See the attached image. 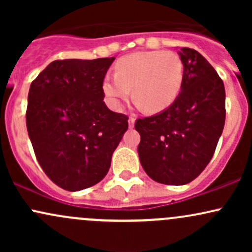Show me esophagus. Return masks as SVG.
Segmentation results:
<instances>
[{
  "label": "esophagus",
  "instance_id": "34e87169",
  "mask_svg": "<svg viewBox=\"0 0 252 252\" xmlns=\"http://www.w3.org/2000/svg\"><path fill=\"white\" fill-rule=\"evenodd\" d=\"M128 126H129L130 129L134 128V126H135V120H134V118H129V120H128Z\"/></svg>",
  "mask_w": 252,
  "mask_h": 252
}]
</instances>
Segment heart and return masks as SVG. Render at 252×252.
I'll return each mask as SVG.
<instances>
[{"mask_svg":"<svg viewBox=\"0 0 252 252\" xmlns=\"http://www.w3.org/2000/svg\"><path fill=\"white\" fill-rule=\"evenodd\" d=\"M182 80L184 65L174 52H136L118 60L116 74L104 78L103 92L109 105L118 110L131 89L137 106L158 114L174 103Z\"/></svg>","mask_w":252,"mask_h":252,"instance_id":"1","label":"heart"}]
</instances>
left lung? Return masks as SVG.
<instances>
[{
	"mask_svg": "<svg viewBox=\"0 0 252 252\" xmlns=\"http://www.w3.org/2000/svg\"><path fill=\"white\" fill-rule=\"evenodd\" d=\"M181 91L168 109L137 120V153L144 172L164 185H186L209 164L225 124V88L199 52L179 50Z\"/></svg>",
	"mask_w": 252,
	"mask_h": 252,
	"instance_id": "1",
	"label": "left lung"
}]
</instances>
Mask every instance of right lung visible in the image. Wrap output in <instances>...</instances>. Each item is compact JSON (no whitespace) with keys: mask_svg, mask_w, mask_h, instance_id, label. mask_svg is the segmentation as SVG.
<instances>
[{"mask_svg":"<svg viewBox=\"0 0 252 252\" xmlns=\"http://www.w3.org/2000/svg\"><path fill=\"white\" fill-rule=\"evenodd\" d=\"M115 58L52 62L31 84L28 135L43 172L76 192L108 174L128 117L104 103L103 80Z\"/></svg>","mask_w":252,"mask_h":252,"instance_id":"add662e5","label":"right lung"}]
</instances>
